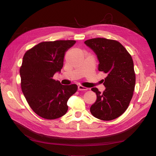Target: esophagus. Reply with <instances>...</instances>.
I'll return each instance as SVG.
<instances>
[{
    "mask_svg": "<svg viewBox=\"0 0 156 156\" xmlns=\"http://www.w3.org/2000/svg\"><path fill=\"white\" fill-rule=\"evenodd\" d=\"M78 89L79 90H87L88 88L84 87L81 86V85H79V86L78 87Z\"/></svg>",
    "mask_w": 156,
    "mask_h": 156,
    "instance_id": "esophagus-1",
    "label": "esophagus"
}]
</instances>
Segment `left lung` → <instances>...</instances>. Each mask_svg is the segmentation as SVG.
<instances>
[{"label": "left lung", "instance_id": "8db88e82", "mask_svg": "<svg viewBox=\"0 0 156 156\" xmlns=\"http://www.w3.org/2000/svg\"><path fill=\"white\" fill-rule=\"evenodd\" d=\"M85 44L97 55L98 69L107 74L103 93L95 87L92 88L97 100L90 107V112L101 120L116 119L125 112L133 97L135 74L132 57L116 40L96 38L86 40Z\"/></svg>", "mask_w": 156, "mask_h": 156}]
</instances>
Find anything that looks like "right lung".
I'll return each instance as SVG.
<instances>
[{
  "instance_id": "right-lung-1",
  "label": "right lung",
  "mask_w": 156,
  "mask_h": 156,
  "mask_svg": "<svg viewBox=\"0 0 156 156\" xmlns=\"http://www.w3.org/2000/svg\"><path fill=\"white\" fill-rule=\"evenodd\" d=\"M75 43V40L43 42L23 56L20 70L21 90L30 108L40 117L54 119L68 111L67 102L78 87L63 85L52 77L61 72L66 52Z\"/></svg>"
}]
</instances>
